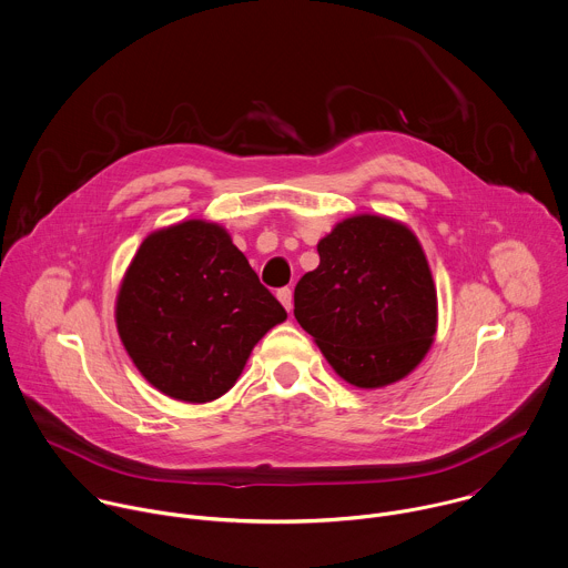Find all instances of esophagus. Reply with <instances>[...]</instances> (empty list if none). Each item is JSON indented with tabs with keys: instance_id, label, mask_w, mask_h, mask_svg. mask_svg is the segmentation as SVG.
<instances>
[{
	"instance_id": "1",
	"label": "esophagus",
	"mask_w": 568,
	"mask_h": 568,
	"mask_svg": "<svg viewBox=\"0 0 568 568\" xmlns=\"http://www.w3.org/2000/svg\"><path fill=\"white\" fill-rule=\"evenodd\" d=\"M277 300L282 302V306H284L286 311H291V308H293V291H291L288 286H284V288H280V291H277Z\"/></svg>"
}]
</instances>
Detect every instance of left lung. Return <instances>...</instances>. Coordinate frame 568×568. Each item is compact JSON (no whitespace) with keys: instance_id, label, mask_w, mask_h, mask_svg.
<instances>
[{"instance_id":"left-lung-1","label":"left lung","mask_w":568,"mask_h":568,"mask_svg":"<svg viewBox=\"0 0 568 568\" xmlns=\"http://www.w3.org/2000/svg\"><path fill=\"white\" fill-rule=\"evenodd\" d=\"M320 266L295 286V320L339 377L377 388L430 348L437 293L424 251L399 222L357 215L317 244Z\"/></svg>"}]
</instances>
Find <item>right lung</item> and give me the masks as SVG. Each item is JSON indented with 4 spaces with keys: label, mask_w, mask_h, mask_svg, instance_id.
Listing matches in <instances>:
<instances>
[{
    "label": "right lung",
    "mask_w": 568,
    "mask_h": 568,
    "mask_svg": "<svg viewBox=\"0 0 568 568\" xmlns=\"http://www.w3.org/2000/svg\"><path fill=\"white\" fill-rule=\"evenodd\" d=\"M118 331L140 373L182 402H211L286 320L229 233L202 220L149 235L118 295Z\"/></svg>",
    "instance_id": "right-lung-1"
}]
</instances>
